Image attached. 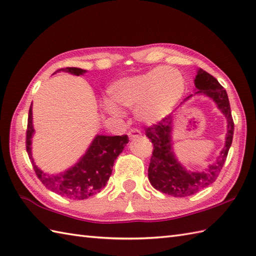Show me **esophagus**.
Segmentation results:
<instances>
[{
	"label": "esophagus",
	"instance_id": "34e87169",
	"mask_svg": "<svg viewBox=\"0 0 256 256\" xmlns=\"http://www.w3.org/2000/svg\"><path fill=\"white\" fill-rule=\"evenodd\" d=\"M128 135L130 140H135V138H138L142 136V133H140L138 130H131V131L128 133Z\"/></svg>",
	"mask_w": 256,
	"mask_h": 256
}]
</instances>
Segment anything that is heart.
<instances>
[{"label": "heart", "mask_w": 256, "mask_h": 256, "mask_svg": "<svg viewBox=\"0 0 256 256\" xmlns=\"http://www.w3.org/2000/svg\"><path fill=\"white\" fill-rule=\"evenodd\" d=\"M186 89L184 76L170 67L120 78L108 86L103 108L112 116H122L120 108H134L135 118L145 124L160 122L178 104Z\"/></svg>", "instance_id": "heart-1"}]
</instances>
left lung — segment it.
Here are the masks:
<instances>
[{
	"label": "left lung",
	"instance_id": "left-lung-1",
	"mask_svg": "<svg viewBox=\"0 0 256 256\" xmlns=\"http://www.w3.org/2000/svg\"><path fill=\"white\" fill-rule=\"evenodd\" d=\"M194 84L196 92L187 96L184 102L194 96H204L214 102L226 120L224 148L221 150L214 164H210L204 170H189L180 162H178L174 152L172 136L174 120L170 116L162 118L160 123L146 128V136L154 145L153 155L148 166L150 182L155 189L172 197H188L214 182L224 165L234 132L229 98L219 81L214 76L199 68Z\"/></svg>",
	"mask_w": 256,
	"mask_h": 256
}]
</instances>
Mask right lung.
Masks as SVG:
<instances>
[{
    "label": "right lung",
    "mask_w": 256,
    "mask_h": 256,
    "mask_svg": "<svg viewBox=\"0 0 256 256\" xmlns=\"http://www.w3.org/2000/svg\"><path fill=\"white\" fill-rule=\"evenodd\" d=\"M62 72L74 76H82L86 72V70L68 67L59 69L54 74ZM34 134L35 128L32 125V103L28 112V122H27L26 150L34 170L47 189L62 197L74 200H84L101 192L111 176L114 160L128 143V135L108 136V135L96 134L86 153L74 166L62 172L48 174L38 168L32 158V138Z\"/></svg>",
    "instance_id": "1"
}]
</instances>
